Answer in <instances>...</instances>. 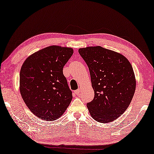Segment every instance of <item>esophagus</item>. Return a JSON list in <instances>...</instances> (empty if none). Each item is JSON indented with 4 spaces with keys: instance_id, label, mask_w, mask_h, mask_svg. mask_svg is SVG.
<instances>
[{
    "instance_id": "1",
    "label": "esophagus",
    "mask_w": 154,
    "mask_h": 154,
    "mask_svg": "<svg viewBox=\"0 0 154 154\" xmlns=\"http://www.w3.org/2000/svg\"><path fill=\"white\" fill-rule=\"evenodd\" d=\"M74 92H75V94H76V95H79V93H80V90L79 89H77L76 90H75Z\"/></svg>"
}]
</instances>
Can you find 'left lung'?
<instances>
[{"instance_id":"1","label":"left lung","mask_w":154,"mask_h":154,"mask_svg":"<svg viewBox=\"0 0 154 154\" xmlns=\"http://www.w3.org/2000/svg\"><path fill=\"white\" fill-rule=\"evenodd\" d=\"M88 66L94 97L87 103L95 121L109 123L124 113L136 89L132 66L120 53L100 46L79 48Z\"/></svg>"}]
</instances>
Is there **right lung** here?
<instances>
[{"instance_id":"add662e5","label":"right lung","mask_w":154,"mask_h":154,"mask_svg":"<svg viewBox=\"0 0 154 154\" xmlns=\"http://www.w3.org/2000/svg\"><path fill=\"white\" fill-rule=\"evenodd\" d=\"M73 53L71 48L51 46L29 56L20 72V91L31 112L42 120L62 115L72 98L63 68Z\"/></svg>"}]
</instances>
